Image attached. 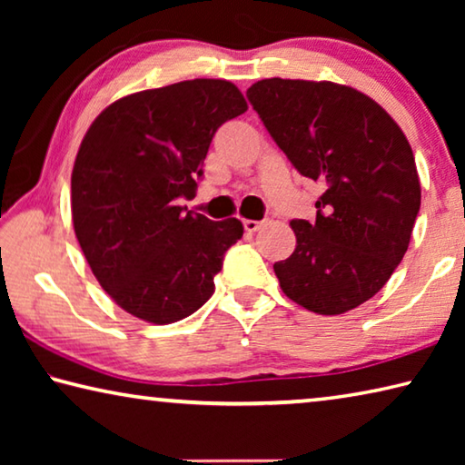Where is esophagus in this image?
Instances as JSON below:
<instances>
[{"label": "esophagus", "instance_id": "obj_1", "mask_svg": "<svg viewBox=\"0 0 465 465\" xmlns=\"http://www.w3.org/2000/svg\"><path fill=\"white\" fill-rule=\"evenodd\" d=\"M243 230H246L248 233H254V232H258L262 227V223L261 222H254V219H243Z\"/></svg>", "mask_w": 465, "mask_h": 465}]
</instances>
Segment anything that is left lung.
<instances>
[{
	"mask_svg": "<svg viewBox=\"0 0 465 465\" xmlns=\"http://www.w3.org/2000/svg\"><path fill=\"white\" fill-rule=\"evenodd\" d=\"M246 96L299 174L326 186L316 222H291L297 246L274 262L282 293L322 316L357 308L388 282L411 243L420 209L411 143L349 85L271 77Z\"/></svg>",
	"mask_w": 465,
	"mask_h": 465,
	"instance_id": "obj_1",
	"label": "left lung"
}]
</instances>
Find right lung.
<instances>
[{
	"label": "right lung",
	"instance_id": "1",
	"mask_svg": "<svg viewBox=\"0 0 465 465\" xmlns=\"http://www.w3.org/2000/svg\"><path fill=\"white\" fill-rule=\"evenodd\" d=\"M246 110L232 82L188 80L129 94L90 124L72 172L74 230L131 316L172 324L213 295L242 222H211L178 201L194 196L215 131Z\"/></svg>",
	"mask_w": 465,
	"mask_h": 465
}]
</instances>
